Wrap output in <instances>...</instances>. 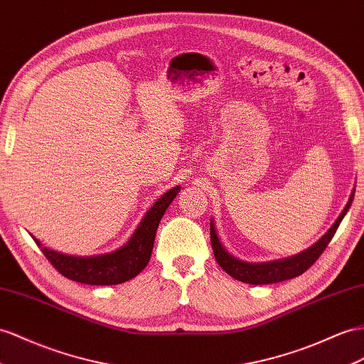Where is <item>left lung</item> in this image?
I'll use <instances>...</instances> for the list:
<instances>
[{
  "label": "left lung",
  "instance_id": "8db88e82",
  "mask_svg": "<svg viewBox=\"0 0 364 364\" xmlns=\"http://www.w3.org/2000/svg\"><path fill=\"white\" fill-rule=\"evenodd\" d=\"M353 193H355V188L352 189L346 206H344V209L341 210L338 218L335 220L331 229L326 232L318 241H315L311 247L304 249L303 252H298L296 255L287 257V258L274 259V262L247 263V262H243V259L235 258L230 252H228V249L225 246L221 245L217 229H215V223H213V220H210V243H212V250H213V255H215L217 263L221 266L223 271L229 274L232 278L249 284H272V283H279V282H284V279H291L301 275L316 262V258L323 254L326 246L329 245V241L332 240L335 232H337L341 220L350 209Z\"/></svg>",
  "mask_w": 364,
  "mask_h": 364
}]
</instances>
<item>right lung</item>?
<instances>
[{"label":"right lung","mask_w":364,"mask_h":364,"mask_svg":"<svg viewBox=\"0 0 364 364\" xmlns=\"http://www.w3.org/2000/svg\"><path fill=\"white\" fill-rule=\"evenodd\" d=\"M180 189V186H175V188L163 193L154 203V206L149 208L146 215L134 230L132 237L127 240V243L107 254L90 257L61 254L57 250L44 247L40 240H36L32 234L31 235L52 266L66 278L93 286L124 283L136 277L147 266L152 255L158 225H160L166 209L171 206Z\"/></svg>","instance_id":"obj_1"}]
</instances>
